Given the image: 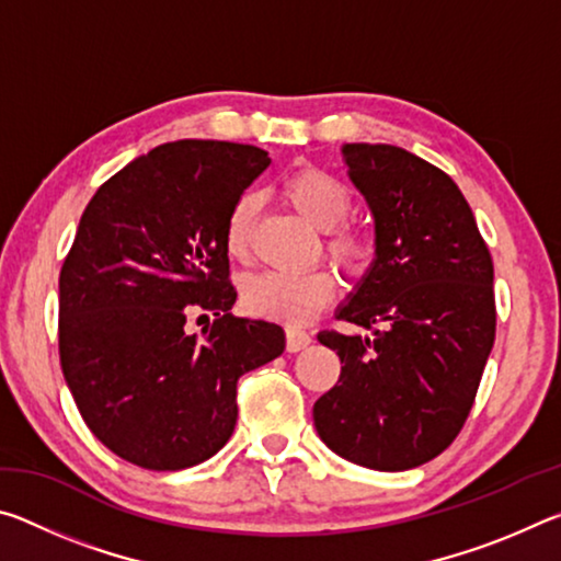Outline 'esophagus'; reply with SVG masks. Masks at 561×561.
Returning a JSON list of instances; mask_svg holds the SVG:
<instances>
[{"instance_id": "esophagus-1", "label": "esophagus", "mask_w": 561, "mask_h": 561, "mask_svg": "<svg viewBox=\"0 0 561 561\" xmlns=\"http://www.w3.org/2000/svg\"><path fill=\"white\" fill-rule=\"evenodd\" d=\"M311 344V336L299 327H287V351L289 354H297V351L307 348Z\"/></svg>"}]
</instances>
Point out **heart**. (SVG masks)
Segmentation results:
<instances>
[{
  "label": "heart",
  "instance_id": "b5f03b06",
  "mask_svg": "<svg viewBox=\"0 0 561 561\" xmlns=\"http://www.w3.org/2000/svg\"><path fill=\"white\" fill-rule=\"evenodd\" d=\"M279 193L311 227L327 232L324 244L331 260L348 272H360L366 267L374 247L364 232L344 225L354 207V197H351L346 183L321 168H297L284 175ZM254 213H257V201L252 195H242L227 215L222 244L232 260L247 257ZM334 277L321 267L301 274L262 272L242 282V307L254 317L299 324L324 307L334 297Z\"/></svg>",
  "mask_w": 561,
  "mask_h": 561
}]
</instances>
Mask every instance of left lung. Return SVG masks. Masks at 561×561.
Masks as SVG:
<instances>
[{"label":"left lung","mask_w":561,"mask_h":561,"mask_svg":"<svg viewBox=\"0 0 561 561\" xmlns=\"http://www.w3.org/2000/svg\"><path fill=\"white\" fill-rule=\"evenodd\" d=\"M341 153L371 210L376 257L336 319L374 336L319 331L344 366L314 403V425L348 462L411 470L448 448L470 413L495 344V272L440 168L386 144Z\"/></svg>","instance_id":"left-lung-1"}]
</instances>
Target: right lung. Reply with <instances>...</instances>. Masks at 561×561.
Instances as JSON below:
<instances>
[{
	"mask_svg": "<svg viewBox=\"0 0 561 561\" xmlns=\"http://www.w3.org/2000/svg\"><path fill=\"white\" fill-rule=\"evenodd\" d=\"M262 148L175 140L103 183L59 277V354L91 433L146 470H183L230 440L237 378L282 356L284 329L232 317L222 232L267 170ZM195 310L216 321L187 335ZM205 314V316H206Z\"/></svg>",
	"mask_w": 561,
	"mask_h": 561,
	"instance_id": "obj_1",
	"label": "right lung"
}]
</instances>
